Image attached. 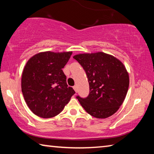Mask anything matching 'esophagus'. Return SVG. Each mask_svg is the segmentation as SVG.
Here are the masks:
<instances>
[{"mask_svg":"<svg viewBox=\"0 0 154 154\" xmlns=\"http://www.w3.org/2000/svg\"><path fill=\"white\" fill-rule=\"evenodd\" d=\"M73 89L75 90V92H77V87L76 86V85H75V86H73Z\"/></svg>","mask_w":154,"mask_h":154,"instance_id":"obj_1","label":"esophagus"}]
</instances>
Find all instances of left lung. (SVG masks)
<instances>
[{"mask_svg": "<svg viewBox=\"0 0 154 154\" xmlns=\"http://www.w3.org/2000/svg\"><path fill=\"white\" fill-rule=\"evenodd\" d=\"M87 75L90 94L77 98L88 113L96 118L113 115L123 103L129 87V75L123 63L104 52L73 56Z\"/></svg>", "mask_w": 154, "mask_h": 154, "instance_id": "left-lung-1", "label": "left lung"}]
</instances>
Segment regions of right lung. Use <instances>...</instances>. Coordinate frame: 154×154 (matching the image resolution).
<instances>
[{"instance_id":"obj_1","label":"right lung","mask_w":154,"mask_h":154,"mask_svg":"<svg viewBox=\"0 0 154 154\" xmlns=\"http://www.w3.org/2000/svg\"><path fill=\"white\" fill-rule=\"evenodd\" d=\"M72 51L41 52L29 59L22 75V92L29 109L43 118L63 110L75 92L68 86L62 69Z\"/></svg>"}]
</instances>
